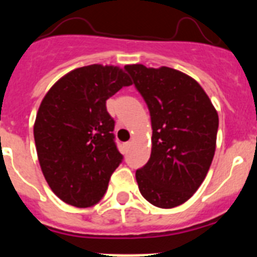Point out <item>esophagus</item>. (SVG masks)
Listing matches in <instances>:
<instances>
[{
    "label": "esophagus",
    "instance_id": "34e87169",
    "mask_svg": "<svg viewBox=\"0 0 257 257\" xmlns=\"http://www.w3.org/2000/svg\"><path fill=\"white\" fill-rule=\"evenodd\" d=\"M131 143H133V142H127V143H124V147H126V148H128V147H130V145H131Z\"/></svg>",
    "mask_w": 257,
    "mask_h": 257
}]
</instances>
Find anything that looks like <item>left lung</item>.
I'll return each mask as SVG.
<instances>
[{
    "instance_id": "1",
    "label": "left lung",
    "mask_w": 257,
    "mask_h": 257,
    "mask_svg": "<svg viewBox=\"0 0 257 257\" xmlns=\"http://www.w3.org/2000/svg\"><path fill=\"white\" fill-rule=\"evenodd\" d=\"M148 105L152 153L136 171L142 196L153 206L172 208L197 192L210 170L219 115L196 79L169 67L126 65Z\"/></svg>"
}]
</instances>
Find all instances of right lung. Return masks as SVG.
<instances>
[{
	"mask_svg": "<svg viewBox=\"0 0 257 257\" xmlns=\"http://www.w3.org/2000/svg\"><path fill=\"white\" fill-rule=\"evenodd\" d=\"M130 85L121 68L92 64L61 77L45 95L33 127L36 149L49 187L68 205L91 207L105 194L123 158L105 104Z\"/></svg>",
	"mask_w": 257,
	"mask_h": 257,
	"instance_id": "1",
	"label": "right lung"
}]
</instances>
